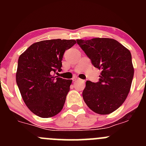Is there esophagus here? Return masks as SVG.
<instances>
[{
  "mask_svg": "<svg viewBox=\"0 0 146 146\" xmlns=\"http://www.w3.org/2000/svg\"><path fill=\"white\" fill-rule=\"evenodd\" d=\"M73 81H76V80H80V79H79L78 78H77V77H74L73 78Z\"/></svg>",
  "mask_w": 146,
  "mask_h": 146,
  "instance_id": "obj_1",
  "label": "esophagus"
}]
</instances>
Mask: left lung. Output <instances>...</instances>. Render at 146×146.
Masks as SVG:
<instances>
[{"label": "left lung", "mask_w": 146, "mask_h": 146, "mask_svg": "<svg viewBox=\"0 0 146 146\" xmlns=\"http://www.w3.org/2000/svg\"><path fill=\"white\" fill-rule=\"evenodd\" d=\"M76 41L92 64L102 70L99 81H86L84 101L97 114H110L124 102L130 91L134 74L131 52L110 38Z\"/></svg>", "instance_id": "8db88e82"}]
</instances>
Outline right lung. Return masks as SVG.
Returning <instances> with one entry per match:
<instances>
[{"label":"right lung","instance_id":"obj_1","mask_svg":"<svg viewBox=\"0 0 146 146\" xmlns=\"http://www.w3.org/2000/svg\"><path fill=\"white\" fill-rule=\"evenodd\" d=\"M76 40L57 39L36 42L19 57L16 82L23 100L32 112L42 118L61 111L72 80L58 78L63 56Z\"/></svg>","mask_w":146,"mask_h":146}]
</instances>
